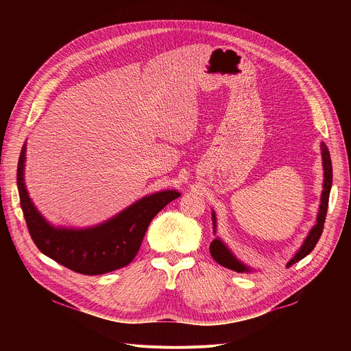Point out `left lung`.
<instances>
[{"label":"left lung","mask_w":351,"mask_h":351,"mask_svg":"<svg viewBox=\"0 0 351 351\" xmlns=\"http://www.w3.org/2000/svg\"><path fill=\"white\" fill-rule=\"evenodd\" d=\"M320 151H322V163H323V191H322V196H320V206H319V212H317V217H316V223L310 229L300 249L294 253V256L287 262L286 267H290L291 265L298 263L299 261L303 259V257H306L313 249H315L316 243L319 242V239L322 236V232H323L324 220H326V215H327V206H328V196H330V191H331V182H333V168H331L328 147L326 146L324 142L320 143ZM212 223H213V234H216L217 222H216L215 210H212ZM209 250H210V254L213 259L219 265H222L223 267H228L237 273L253 271V269L250 266L245 265L243 262L237 259L234 253L228 247V245L219 236H216L213 239L210 246H209Z\"/></svg>","instance_id":"1"}]
</instances>
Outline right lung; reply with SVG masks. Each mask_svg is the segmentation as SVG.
<instances>
[{
    "label": "right lung",
    "instance_id": "add662e5",
    "mask_svg": "<svg viewBox=\"0 0 351 351\" xmlns=\"http://www.w3.org/2000/svg\"><path fill=\"white\" fill-rule=\"evenodd\" d=\"M27 142L24 143L16 169L25 222L36 245L45 256L57 263L82 274H104L128 266L136 256L152 219L180 196L175 189L146 195L118 215L89 228L55 226L35 208L25 186Z\"/></svg>",
    "mask_w": 351,
    "mask_h": 351
}]
</instances>
